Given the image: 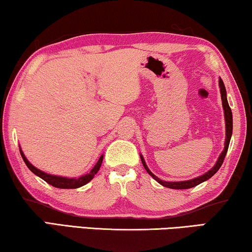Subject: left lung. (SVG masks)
I'll return each instance as SVG.
<instances>
[{
    "instance_id": "left-lung-1",
    "label": "left lung",
    "mask_w": 252,
    "mask_h": 252,
    "mask_svg": "<svg viewBox=\"0 0 252 252\" xmlns=\"http://www.w3.org/2000/svg\"><path fill=\"white\" fill-rule=\"evenodd\" d=\"M220 96H222V103H223V108H224L225 123H226V139H225L224 150L222 152V154H220V155L219 159H217L215 166H214L212 170H209L207 173H205L204 175L198 176V178H196V179L189 180V181L166 182V181H163V180L158 179L156 175H154L152 172L149 171V168L147 167V165H146L144 158H142V156H140L142 165H144V167L146 168V171L148 172V174L152 176V178L155 179L157 182L160 183V185H162V186L166 187V188H170V189H189V188L196 187L198 185H200L201 182H204V181H206V180H208V179L212 178V176L215 174L217 171L220 170V167L222 166L225 156H226V153H227V149H228V145H230V140H231V136H232V130H233V118H232L231 107H230V105H228L227 99H226V90H225L224 82H223V80L220 78Z\"/></svg>"
}]
</instances>
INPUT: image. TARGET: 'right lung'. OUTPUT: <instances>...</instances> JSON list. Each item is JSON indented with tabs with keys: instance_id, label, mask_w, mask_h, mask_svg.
Segmentation results:
<instances>
[{
	"instance_id": "add662e5",
	"label": "right lung",
	"mask_w": 252,
	"mask_h": 252,
	"mask_svg": "<svg viewBox=\"0 0 252 252\" xmlns=\"http://www.w3.org/2000/svg\"><path fill=\"white\" fill-rule=\"evenodd\" d=\"M20 154L22 156V159H24V162L26 163V165H27L29 170L32 171L33 174L39 176L40 179H43L44 181H46L48 185L53 186L55 188H60V189H77V188L85 186L86 183H88L90 181V180H93L94 176H95L97 172H98L100 165H102V162H103V156H100L98 162L96 163L95 166L92 168V171H90L88 174L82 175L78 179H67V178H62V176H56V175L44 173L43 171H40V170H38V168H36L35 166H32V165L28 162V159L26 158L24 153H22L21 150H20Z\"/></svg>"
}]
</instances>
